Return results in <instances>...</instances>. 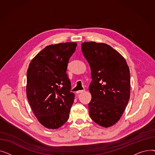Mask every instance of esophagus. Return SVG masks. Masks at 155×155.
Listing matches in <instances>:
<instances>
[{
  "instance_id": "obj_1",
  "label": "esophagus",
  "mask_w": 155,
  "mask_h": 155,
  "mask_svg": "<svg viewBox=\"0 0 155 155\" xmlns=\"http://www.w3.org/2000/svg\"><path fill=\"white\" fill-rule=\"evenodd\" d=\"M85 92V90H82V91H77V94H80V93H82V92Z\"/></svg>"
}]
</instances>
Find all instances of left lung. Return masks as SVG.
Here are the masks:
<instances>
[{
  "label": "left lung",
  "mask_w": 155,
  "mask_h": 155,
  "mask_svg": "<svg viewBox=\"0 0 155 155\" xmlns=\"http://www.w3.org/2000/svg\"><path fill=\"white\" fill-rule=\"evenodd\" d=\"M82 51L92 79L88 87L92 95L89 115L102 127L112 126L120 119L129 100V67L124 57L107 44L84 42Z\"/></svg>",
  "instance_id": "obj_1"
}]
</instances>
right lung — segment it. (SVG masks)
Masks as SVG:
<instances>
[{
  "instance_id": "add662e5",
  "label": "right lung",
  "mask_w": 155,
  "mask_h": 155,
  "mask_svg": "<svg viewBox=\"0 0 155 155\" xmlns=\"http://www.w3.org/2000/svg\"><path fill=\"white\" fill-rule=\"evenodd\" d=\"M77 46L72 42L47 46L29 63L27 98L39 123L48 129H58L69 118L75 95L70 92L67 70Z\"/></svg>"
}]
</instances>
